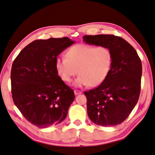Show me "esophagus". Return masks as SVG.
I'll list each match as a JSON object with an SVG mask.
<instances>
[{"label": "esophagus", "instance_id": "obj_1", "mask_svg": "<svg viewBox=\"0 0 155 155\" xmlns=\"http://www.w3.org/2000/svg\"><path fill=\"white\" fill-rule=\"evenodd\" d=\"M74 93H75V95H78L79 94H81V93H82V91H78V90H74Z\"/></svg>", "mask_w": 155, "mask_h": 155}]
</instances>
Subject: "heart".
Instances as JSON below:
<instances>
[{
	"instance_id": "heart-1",
	"label": "heart",
	"mask_w": 155,
	"mask_h": 155,
	"mask_svg": "<svg viewBox=\"0 0 155 155\" xmlns=\"http://www.w3.org/2000/svg\"><path fill=\"white\" fill-rule=\"evenodd\" d=\"M113 61V53L109 48L79 44L67 51L66 58H57L55 66L58 76L64 82H71L78 71L80 75L75 81V87H95L108 77Z\"/></svg>"
}]
</instances>
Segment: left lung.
Segmentation results:
<instances>
[{
	"instance_id": "8db88e82",
	"label": "left lung",
	"mask_w": 155,
	"mask_h": 155,
	"mask_svg": "<svg viewBox=\"0 0 155 155\" xmlns=\"http://www.w3.org/2000/svg\"><path fill=\"white\" fill-rule=\"evenodd\" d=\"M88 45L109 48L113 55L110 72L103 83L85 91L87 113L97 125L120 124L137 103L141 91L142 65L133 46L122 38L114 35H84Z\"/></svg>"
}]
</instances>
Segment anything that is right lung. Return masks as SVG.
Here are the masks:
<instances>
[{
    "mask_svg": "<svg viewBox=\"0 0 155 155\" xmlns=\"http://www.w3.org/2000/svg\"><path fill=\"white\" fill-rule=\"evenodd\" d=\"M67 37L36 40L14 60L11 71L14 104L25 119L40 128L62 122L75 99L55 70L58 55L72 45Z\"/></svg>",
    "mask_w": 155,
    "mask_h": 155,
    "instance_id": "obj_1",
    "label": "right lung"
}]
</instances>
